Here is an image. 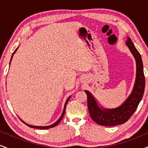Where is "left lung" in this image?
Wrapping results in <instances>:
<instances>
[{
  "label": "left lung",
  "mask_w": 148,
  "mask_h": 148,
  "mask_svg": "<svg viewBox=\"0 0 148 148\" xmlns=\"http://www.w3.org/2000/svg\"><path fill=\"white\" fill-rule=\"evenodd\" d=\"M126 45L136 60V75L132 93L125 102L121 106L113 109L100 108L92 95L90 92L85 90L88 97L89 114L91 118L99 125L112 127L126 123L136 110L143 96L145 82L141 56L130 37H127Z\"/></svg>",
  "instance_id": "8db88e82"
}]
</instances>
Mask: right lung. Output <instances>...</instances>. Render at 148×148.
Here are the masks:
<instances>
[{"label": "right lung", "instance_id": "1", "mask_svg": "<svg viewBox=\"0 0 148 148\" xmlns=\"http://www.w3.org/2000/svg\"><path fill=\"white\" fill-rule=\"evenodd\" d=\"M18 49V48L17 49H16V50L14 51V52L13 53V54H12V58H11V60H10V61L12 60V57H13V56H14V54L15 53V52L16 51V50H17ZM71 97V96H70ZM70 97H68V99H67V101H66V102H65V104H64V109H63V112H62V115H61V116L60 117V118L58 119V120H57L56 122L55 123H53V125H49V126H44V127H39V126H33V125H28V124H26L25 123H24V122L23 121V120H21V119H20V120H21L22 122H23V123L24 124H25V125H27V126H28V127H31V128H35V129H40V130H46V129H49V128H52V127H54L55 126H56L57 125H58L59 123H60V122L61 121V120H62V118H63V116H64V112H65V108H66V106H67V102H68L69 101V99H70Z\"/></svg>", "mask_w": 148, "mask_h": 148}]
</instances>
